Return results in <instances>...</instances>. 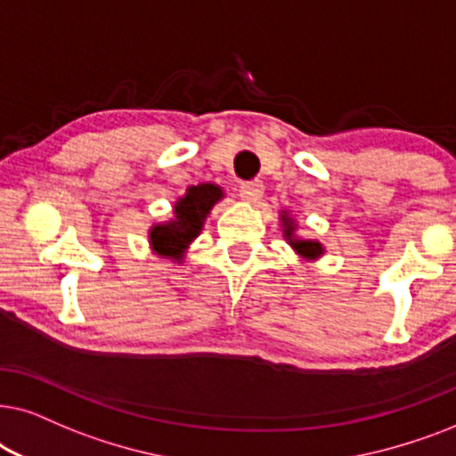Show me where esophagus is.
<instances>
[{
  "label": "esophagus",
  "mask_w": 456,
  "mask_h": 456,
  "mask_svg": "<svg viewBox=\"0 0 456 456\" xmlns=\"http://www.w3.org/2000/svg\"><path fill=\"white\" fill-rule=\"evenodd\" d=\"M265 191V185L260 183V181H244V183L240 185V196L241 200H246V202H256V200L263 196Z\"/></svg>",
  "instance_id": "esophagus-1"
}]
</instances>
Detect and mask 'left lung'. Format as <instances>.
I'll return each instance as SVG.
<instances>
[{"label":"left lung","mask_w":456,"mask_h":456,"mask_svg":"<svg viewBox=\"0 0 456 456\" xmlns=\"http://www.w3.org/2000/svg\"><path fill=\"white\" fill-rule=\"evenodd\" d=\"M283 216V232H285V238L289 240L291 248H294L296 252L300 254V256L305 258H317L323 254V248H321L319 241H311V240H294V227L296 224L291 223V218L288 215H281Z\"/></svg>","instance_id":"obj_1"}]
</instances>
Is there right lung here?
Segmentation results:
<instances>
[{
  "mask_svg": "<svg viewBox=\"0 0 456 456\" xmlns=\"http://www.w3.org/2000/svg\"><path fill=\"white\" fill-rule=\"evenodd\" d=\"M223 198V190L212 183H200L187 190L183 198L175 204V218L168 223L154 224L150 232L151 250L160 256L181 260L191 244L202 232L206 215L212 206Z\"/></svg>",
  "mask_w": 456,
  "mask_h": 456,
  "instance_id": "right-lung-1",
  "label": "right lung"
}]
</instances>
